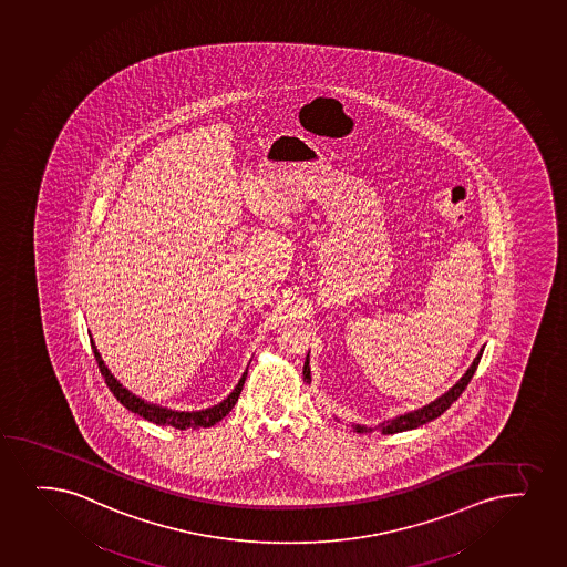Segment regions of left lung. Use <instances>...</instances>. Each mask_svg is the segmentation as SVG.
<instances>
[{
	"label": "left lung",
	"instance_id": "obj_1",
	"mask_svg": "<svg viewBox=\"0 0 567 567\" xmlns=\"http://www.w3.org/2000/svg\"><path fill=\"white\" fill-rule=\"evenodd\" d=\"M482 352H484V348H482L481 352L476 353V358L473 359V363H471V367L465 371V374H463V377L457 380L456 384L452 385L446 393H443L441 398H436L435 401H431L430 404H425V406L417 409V411L404 412L401 416L384 420V422L378 423L377 427H367V425H361V423L353 425L352 423L353 431H358V433H371V431L380 430L382 431V435H393V433H401V431L416 430V427H420L423 423L431 422V420L441 416L446 409H450V404L454 403V401L462 395L463 390L467 388L471 378L475 374L476 367L481 363ZM302 374H305L307 384H310V382H312V374H310V355H307Z\"/></svg>",
	"mask_w": 567,
	"mask_h": 567
}]
</instances>
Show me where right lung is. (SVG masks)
Masks as SVG:
<instances>
[{
    "instance_id": "1",
    "label": "right lung",
    "mask_w": 567,
    "mask_h": 567,
    "mask_svg": "<svg viewBox=\"0 0 567 567\" xmlns=\"http://www.w3.org/2000/svg\"><path fill=\"white\" fill-rule=\"evenodd\" d=\"M92 352L99 363L100 372L105 378V384L110 388L111 393L117 398L118 403L126 406L128 411L134 412L137 416L145 417L147 422L158 423V425H172L176 430H200V427H212L215 423L227 416L228 412L233 411L236 401L240 398L241 388L248 377V371L241 374L238 384L235 390L230 391V395L227 399H223L221 403L214 404L209 409H203V411H174L168 406H161V404L150 403L145 399L137 398L136 393H132L131 390H126L117 378L111 374L110 369L105 367L104 359L100 355L99 348L94 344L91 334Z\"/></svg>"
}]
</instances>
